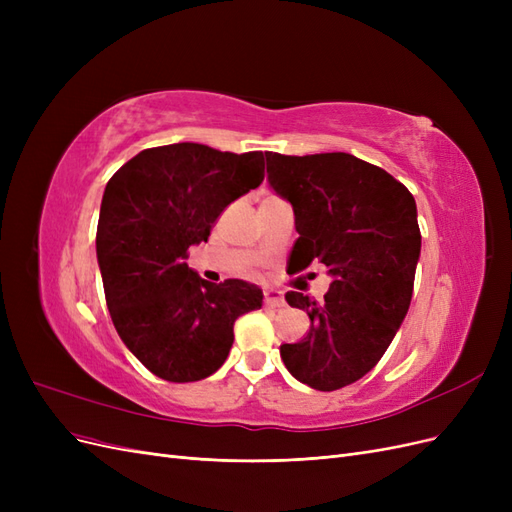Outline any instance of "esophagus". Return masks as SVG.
<instances>
[{"mask_svg": "<svg viewBox=\"0 0 512 512\" xmlns=\"http://www.w3.org/2000/svg\"><path fill=\"white\" fill-rule=\"evenodd\" d=\"M265 303L269 307H282L284 305V292L277 288H267L265 290Z\"/></svg>", "mask_w": 512, "mask_h": 512, "instance_id": "1", "label": "esophagus"}]
</instances>
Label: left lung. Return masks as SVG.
Listing matches in <instances>:
<instances>
[{
	"instance_id": "left-lung-1",
	"label": "left lung",
	"mask_w": 512,
	"mask_h": 512,
	"mask_svg": "<svg viewBox=\"0 0 512 512\" xmlns=\"http://www.w3.org/2000/svg\"><path fill=\"white\" fill-rule=\"evenodd\" d=\"M265 156L269 185L294 211V271L316 260L331 275L320 301L286 292L312 327L301 342L280 346L282 361L299 382L337 391L376 367L408 314L421 256L414 196L350 153Z\"/></svg>"
}]
</instances>
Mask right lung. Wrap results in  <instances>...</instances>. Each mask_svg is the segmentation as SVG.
<instances>
[{"instance_id":"add662e5","label":"right lung","mask_w":512,"mask_h":512,"mask_svg":"<svg viewBox=\"0 0 512 512\" xmlns=\"http://www.w3.org/2000/svg\"><path fill=\"white\" fill-rule=\"evenodd\" d=\"M262 179V151L175 143L141 151L106 183L96 232L106 305L121 342L158 378L211 376L230 352L235 320L262 307L256 284H211L185 262Z\"/></svg>"}]
</instances>
